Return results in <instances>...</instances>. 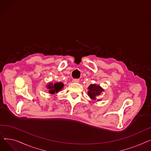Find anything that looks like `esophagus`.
<instances>
[{"label": "esophagus", "mask_w": 151, "mask_h": 151, "mask_svg": "<svg viewBox=\"0 0 151 151\" xmlns=\"http://www.w3.org/2000/svg\"><path fill=\"white\" fill-rule=\"evenodd\" d=\"M79 81H80V80H79V79H73V83H79Z\"/></svg>", "instance_id": "obj_1"}]
</instances>
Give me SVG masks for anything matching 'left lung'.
<instances>
[{
    "label": "left lung",
    "instance_id": "obj_1",
    "mask_svg": "<svg viewBox=\"0 0 151 151\" xmlns=\"http://www.w3.org/2000/svg\"><path fill=\"white\" fill-rule=\"evenodd\" d=\"M88 95L91 99L95 100L96 99L98 96H99L101 93L104 91L100 86L96 84H91L88 87Z\"/></svg>",
    "mask_w": 151,
    "mask_h": 151
}]
</instances>
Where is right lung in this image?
Listing matches in <instances>:
<instances>
[{
    "mask_svg": "<svg viewBox=\"0 0 151 151\" xmlns=\"http://www.w3.org/2000/svg\"><path fill=\"white\" fill-rule=\"evenodd\" d=\"M63 84L62 83H55L54 85L52 83H50L49 85L47 86V88L49 89V92L51 94L54 93L55 92L57 93L60 89H62Z\"/></svg>",
    "mask_w": 151,
    "mask_h": 151,
    "instance_id": "add662e5",
    "label": "right lung"
}]
</instances>
